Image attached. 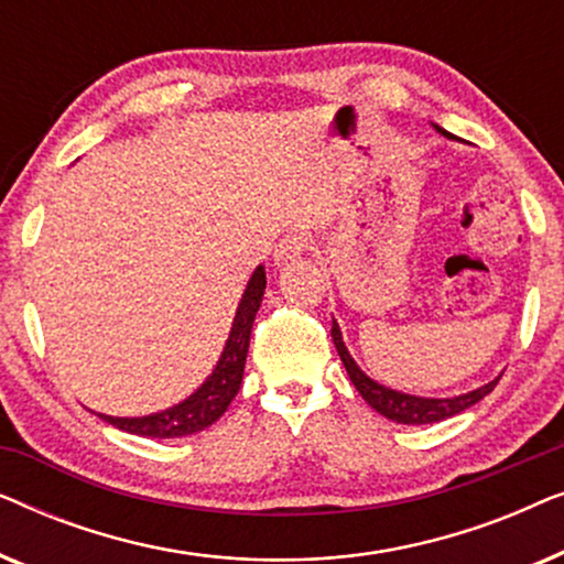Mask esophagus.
I'll return each instance as SVG.
<instances>
[{"instance_id":"34e87169","label":"esophagus","mask_w":564,"mask_h":564,"mask_svg":"<svg viewBox=\"0 0 564 564\" xmlns=\"http://www.w3.org/2000/svg\"><path fill=\"white\" fill-rule=\"evenodd\" d=\"M307 249V238L300 236V234H290L276 241L274 246V264L276 267H288L292 261H297L303 257Z\"/></svg>"}]
</instances>
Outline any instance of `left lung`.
Listing matches in <instances>:
<instances>
[{
  "mask_svg": "<svg viewBox=\"0 0 564 564\" xmlns=\"http://www.w3.org/2000/svg\"><path fill=\"white\" fill-rule=\"evenodd\" d=\"M438 130H442V128H438ZM442 133L449 135V133H446V130H442ZM330 336H334L338 357H341L346 372H349L354 388L359 390V395L365 398L367 403L372 405L377 413H382L384 419H390V421H395V423H408V426H419V423H436V421L452 419V415H457L462 411H467L469 405H475L477 400H482L498 384V380H492V382H488L480 390L467 392V395L442 398V400L405 395V392H395V390H390V388H382V384H377L375 380H369V377L361 372V369L357 367V361L351 359V354L346 351L341 330H338V323L336 321H334V326H330Z\"/></svg>",
  "mask_w": 564,
  "mask_h": 564,
  "instance_id": "left-lung-1",
  "label": "left lung"
}]
</instances>
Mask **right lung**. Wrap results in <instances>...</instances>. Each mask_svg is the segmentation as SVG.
Segmentation results:
<instances>
[{
  "instance_id": "add662e5",
  "label": "right lung",
  "mask_w": 564,
  "mask_h": 564,
  "mask_svg": "<svg viewBox=\"0 0 564 564\" xmlns=\"http://www.w3.org/2000/svg\"><path fill=\"white\" fill-rule=\"evenodd\" d=\"M264 288L267 274L264 267H259L251 276L249 288L243 292L241 305H238L234 328H230L228 344L226 349H223L218 367H215V372L207 377V382L195 392V395H189L180 405L169 408V411L143 415V419H112V415H99V419L112 423V426H118L120 431H128V434L149 438L189 436L213 426V423L228 411L230 400L236 398L238 388H241L251 326L253 318H257L261 297H264Z\"/></svg>"
}]
</instances>
